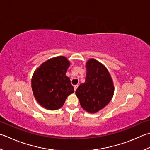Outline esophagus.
<instances>
[{
    "mask_svg": "<svg viewBox=\"0 0 150 150\" xmlns=\"http://www.w3.org/2000/svg\"><path fill=\"white\" fill-rule=\"evenodd\" d=\"M77 87H78V85H75V86H73V88H74V90H75V91L76 90H77Z\"/></svg>",
    "mask_w": 150,
    "mask_h": 150,
    "instance_id": "1",
    "label": "esophagus"
}]
</instances>
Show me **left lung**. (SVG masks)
I'll return each mask as SVG.
<instances>
[{
  "instance_id": "obj_1",
  "label": "left lung",
  "mask_w": 150,
  "mask_h": 150,
  "mask_svg": "<svg viewBox=\"0 0 150 150\" xmlns=\"http://www.w3.org/2000/svg\"><path fill=\"white\" fill-rule=\"evenodd\" d=\"M86 76L75 91V94L84 110L96 113L112 99L114 95L112 79L103 64L91 58L86 62Z\"/></svg>"
}]
</instances>
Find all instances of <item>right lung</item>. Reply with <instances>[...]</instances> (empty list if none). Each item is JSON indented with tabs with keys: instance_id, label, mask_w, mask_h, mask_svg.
<instances>
[{
	"instance_id": "right-lung-1",
	"label": "right lung",
	"mask_w": 150,
	"mask_h": 150,
	"mask_svg": "<svg viewBox=\"0 0 150 150\" xmlns=\"http://www.w3.org/2000/svg\"><path fill=\"white\" fill-rule=\"evenodd\" d=\"M70 63L60 56L41 64L32 77V89L35 99L48 110H57L63 106L69 95L74 92L69 77L66 75Z\"/></svg>"
}]
</instances>
